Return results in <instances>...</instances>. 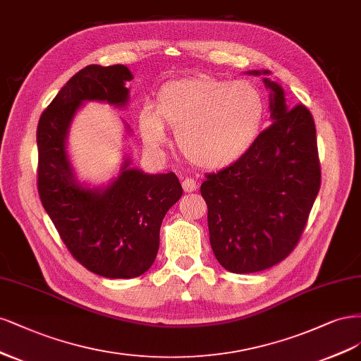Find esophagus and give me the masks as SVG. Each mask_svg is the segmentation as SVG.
<instances>
[{
    "instance_id": "obj_1",
    "label": "esophagus",
    "mask_w": 361,
    "mask_h": 361,
    "mask_svg": "<svg viewBox=\"0 0 361 361\" xmlns=\"http://www.w3.org/2000/svg\"><path fill=\"white\" fill-rule=\"evenodd\" d=\"M181 185H183V190L185 193H192L196 190V181L193 178H184Z\"/></svg>"
}]
</instances>
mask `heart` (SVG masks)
<instances>
[{"label":"heart","mask_w":361,"mask_h":361,"mask_svg":"<svg viewBox=\"0 0 361 361\" xmlns=\"http://www.w3.org/2000/svg\"><path fill=\"white\" fill-rule=\"evenodd\" d=\"M267 106L262 92L247 80L228 82L212 76L171 80L145 103L139 127L147 145L166 141V126L177 129L176 142L190 164L222 169L237 164L257 145Z\"/></svg>","instance_id":"obj_1"}]
</instances>
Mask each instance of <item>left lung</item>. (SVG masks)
I'll return each mask as SVG.
<instances>
[{
  "label": "left lung",
  "mask_w": 361,
  "mask_h": 361,
  "mask_svg": "<svg viewBox=\"0 0 361 361\" xmlns=\"http://www.w3.org/2000/svg\"><path fill=\"white\" fill-rule=\"evenodd\" d=\"M264 84L270 88L271 126L247 156L207 173L201 184L214 257L237 274L270 269L294 250L321 185L312 114L305 104L289 109L274 80L264 78Z\"/></svg>",
  "instance_id": "1"
}]
</instances>
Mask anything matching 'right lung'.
<instances>
[{
  "mask_svg": "<svg viewBox=\"0 0 361 361\" xmlns=\"http://www.w3.org/2000/svg\"><path fill=\"white\" fill-rule=\"evenodd\" d=\"M132 78L123 64L87 66L68 79L37 126L42 205L72 257L109 279L137 277L153 265L161 220L183 195L176 173L149 176L130 168L129 157L103 189H90L75 177L66 141L76 111L90 100L126 106Z\"/></svg>",
  "mask_w": 361,
  "mask_h": 361,
  "instance_id": "1",
  "label": "right lung"
}]
</instances>
